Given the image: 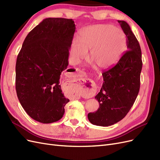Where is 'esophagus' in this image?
<instances>
[{"label":"esophagus","mask_w":160,"mask_h":160,"mask_svg":"<svg viewBox=\"0 0 160 160\" xmlns=\"http://www.w3.org/2000/svg\"><path fill=\"white\" fill-rule=\"evenodd\" d=\"M76 71H80L79 69H76ZM85 96L88 98H91L93 97L95 93V86L94 83L91 80L85 81V83L83 85Z\"/></svg>","instance_id":"1"}]
</instances>
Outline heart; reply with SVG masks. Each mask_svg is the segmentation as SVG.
Segmentation results:
<instances>
[{
	"instance_id": "b5f03b06",
	"label": "heart",
	"mask_w": 160,
	"mask_h": 160,
	"mask_svg": "<svg viewBox=\"0 0 160 160\" xmlns=\"http://www.w3.org/2000/svg\"><path fill=\"white\" fill-rule=\"evenodd\" d=\"M127 39L122 30L111 25H96L84 28L79 39L72 42L71 54L75 62L89 57L98 68L105 69L117 62L126 47Z\"/></svg>"
}]
</instances>
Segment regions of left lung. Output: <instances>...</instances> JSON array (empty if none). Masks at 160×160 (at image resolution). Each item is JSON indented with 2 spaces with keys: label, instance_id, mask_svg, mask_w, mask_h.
<instances>
[{
  "label": "left lung",
  "instance_id": "1",
  "mask_svg": "<svg viewBox=\"0 0 160 160\" xmlns=\"http://www.w3.org/2000/svg\"><path fill=\"white\" fill-rule=\"evenodd\" d=\"M127 38L128 51L112 68L104 71L103 83L95 98L99 107L88 115L89 122L107 127L122 120L128 114L138 95L142 69V51L139 42L124 21H118Z\"/></svg>",
  "mask_w": 160,
  "mask_h": 160
}]
</instances>
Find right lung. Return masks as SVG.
<instances>
[{"label":"right lung","mask_w":160,"mask_h":160,"mask_svg":"<svg viewBox=\"0 0 160 160\" xmlns=\"http://www.w3.org/2000/svg\"><path fill=\"white\" fill-rule=\"evenodd\" d=\"M75 31L72 19L47 18L28 34L17 56L16 91L26 113L51 123L62 118L69 99L62 93L60 75L69 65Z\"/></svg>","instance_id":"obj_1"}]
</instances>
